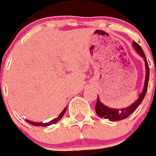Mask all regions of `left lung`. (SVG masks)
Segmentation results:
<instances>
[{
    "label": "left lung",
    "mask_w": 156,
    "mask_h": 156,
    "mask_svg": "<svg viewBox=\"0 0 156 156\" xmlns=\"http://www.w3.org/2000/svg\"><path fill=\"white\" fill-rule=\"evenodd\" d=\"M133 47H134L137 53L140 56L144 58V61L145 62V68H146V75H145V81H144V88H143L142 92L139 95V97L133 104L130 105V106L127 108H123V109H113V108H109L108 106H105L102 104V102L99 101V95H98L97 102L95 105V112L97 115L102 118L108 119V120H111V121H119V120L126 119L127 116H130L133 112L138 107L141 102L144 99L145 94H146L147 89H148V79H149V67H148V62H147V59L145 57V54H144L142 49L140 47L139 45L137 44L136 42H133Z\"/></svg>",
    "instance_id": "left-lung-1"
}]
</instances>
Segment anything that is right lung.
<instances>
[{
	"mask_svg": "<svg viewBox=\"0 0 156 156\" xmlns=\"http://www.w3.org/2000/svg\"><path fill=\"white\" fill-rule=\"evenodd\" d=\"M66 109H67V106H66V107L64 108V110H63V111L61 112V113H60V115H59V116H57V118L54 119V120H52L51 121H50V122H47V123H42V122H39V123H37V122L31 121V120H26V121L28 122V123H30V124H32V125L40 126V127H47V126H50V125H51V124H54V123H57V122H58L59 120H61V119L62 118V116H64V113H65Z\"/></svg>",
	"mask_w": 156,
	"mask_h": 156,
	"instance_id": "add662e5",
	"label": "right lung"
}]
</instances>
